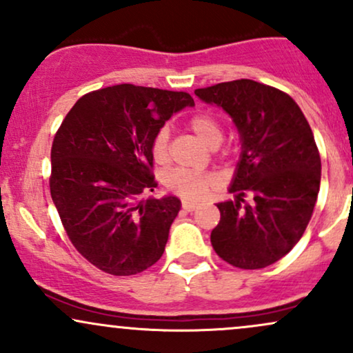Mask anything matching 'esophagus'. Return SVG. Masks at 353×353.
<instances>
[{
  "instance_id": "esophagus-1",
  "label": "esophagus",
  "mask_w": 353,
  "mask_h": 353,
  "mask_svg": "<svg viewBox=\"0 0 353 353\" xmlns=\"http://www.w3.org/2000/svg\"><path fill=\"white\" fill-rule=\"evenodd\" d=\"M182 209L188 210V212H192V210H196V209H197V202L182 201Z\"/></svg>"
}]
</instances>
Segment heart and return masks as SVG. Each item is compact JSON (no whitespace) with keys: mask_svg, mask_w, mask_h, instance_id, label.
Wrapping results in <instances>:
<instances>
[{"mask_svg":"<svg viewBox=\"0 0 353 353\" xmlns=\"http://www.w3.org/2000/svg\"><path fill=\"white\" fill-rule=\"evenodd\" d=\"M190 131L209 148H217L222 141V128L216 116L209 112H196L188 121ZM151 154L157 164L168 163L169 157V129L163 125L152 137ZM164 185L171 192L184 199H201L214 185V176L205 172H192L185 169H171L165 172Z\"/></svg>","mask_w":353,"mask_h":353,"instance_id":"1","label":"heart"}]
</instances>
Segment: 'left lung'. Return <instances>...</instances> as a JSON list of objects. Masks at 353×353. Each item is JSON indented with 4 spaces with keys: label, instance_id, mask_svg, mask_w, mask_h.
I'll use <instances>...</instances> for the list:
<instances>
[{
    "label": "left lung",
    "instance_id": "obj_1",
    "mask_svg": "<svg viewBox=\"0 0 353 353\" xmlns=\"http://www.w3.org/2000/svg\"><path fill=\"white\" fill-rule=\"evenodd\" d=\"M232 117L242 154L230 192L219 202L221 221L210 244L239 269H264L301 241L320 188V154L305 116L281 89L236 79L196 89ZM250 195V203L245 196Z\"/></svg>",
    "mask_w": 353,
    "mask_h": 353
}]
</instances>
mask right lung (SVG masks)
Wrapping results in <instances>:
<instances>
[{"label":"right lung","mask_w":353,"mask_h":353,"mask_svg":"<svg viewBox=\"0 0 353 353\" xmlns=\"http://www.w3.org/2000/svg\"><path fill=\"white\" fill-rule=\"evenodd\" d=\"M194 106L189 92L117 84L84 94L56 131L50 190L76 250L111 275H134L164 254L181 209L154 190L152 137L174 112Z\"/></svg>","instance_id":"obj_1"}]
</instances>
